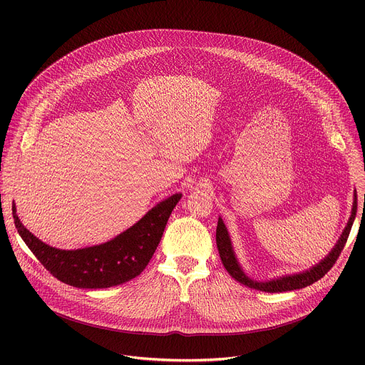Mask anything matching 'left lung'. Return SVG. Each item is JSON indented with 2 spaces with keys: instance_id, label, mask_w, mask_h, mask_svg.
I'll return each mask as SVG.
<instances>
[{
  "instance_id": "8db88e82",
  "label": "left lung",
  "mask_w": 365,
  "mask_h": 365,
  "mask_svg": "<svg viewBox=\"0 0 365 365\" xmlns=\"http://www.w3.org/2000/svg\"><path fill=\"white\" fill-rule=\"evenodd\" d=\"M355 214H356V202H354L352 206V214L351 218L348 221V225L345 227L338 244L335 245V248L329 252V255L322 259V262L315 266L314 269H310L304 273L300 274H294V276H286V277H280L272 282H266V283H259V282H254L251 279H248L244 272L240 269L238 263H237V258L234 255L232 247H231V241L227 232V228L222 222V220H218V227H217V247L220 251V257H221V262L225 267V270L230 273L231 277H234L237 282L242 283L244 286H248L251 289L255 290H262V292H269V293H280V292H289V290H296V289H302L306 286L314 284L315 282H318L319 279H322L336 263V259L341 254V251L344 250L352 222L355 220Z\"/></svg>"
}]
</instances>
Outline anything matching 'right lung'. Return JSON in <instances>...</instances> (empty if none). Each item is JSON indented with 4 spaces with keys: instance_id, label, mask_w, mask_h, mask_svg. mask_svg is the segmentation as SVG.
Masks as SVG:
<instances>
[{
    "instance_id": "obj_1",
    "label": "right lung",
    "mask_w": 365,
    "mask_h": 365,
    "mask_svg": "<svg viewBox=\"0 0 365 365\" xmlns=\"http://www.w3.org/2000/svg\"><path fill=\"white\" fill-rule=\"evenodd\" d=\"M182 197L176 193L155 205L137 224L114 240L81 250L48 247L27 231L16 215V228L43 267L58 280L81 289H106L137 277L158 248L173 207Z\"/></svg>"
}]
</instances>
